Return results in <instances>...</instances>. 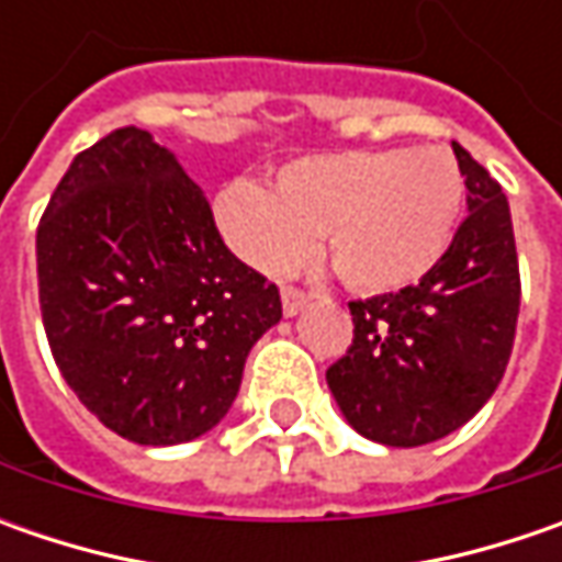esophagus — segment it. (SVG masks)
Returning a JSON list of instances; mask_svg holds the SVG:
<instances>
[{"instance_id":"1","label":"esophagus","mask_w":562,"mask_h":562,"mask_svg":"<svg viewBox=\"0 0 562 562\" xmlns=\"http://www.w3.org/2000/svg\"><path fill=\"white\" fill-rule=\"evenodd\" d=\"M281 303H284V315H296L310 303V291H303L296 284H284L281 288Z\"/></svg>"}]
</instances>
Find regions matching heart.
Wrapping results in <instances>:
<instances>
[{
  "mask_svg": "<svg viewBox=\"0 0 562 562\" xmlns=\"http://www.w3.org/2000/svg\"><path fill=\"white\" fill-rule=\"evenodd\" d=\"M463 171L443 146L344 149L284 162L269 187L237 178L215 193V225L247 266L284 271L322 234L344 284H416L441 262L463 212Z\"/></svg>",
  "mask_w": 562,
  "mask_h": 562,
  "instance_id": "heart-1",
  "label": "heart"
}]
</instances>
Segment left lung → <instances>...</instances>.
<instances>
[{
    "label": "left lung",
    "mask_w": 562,
    "mask_h": 562,
    "mask_svg": "<svg viewBox=\"0 0 562 562\" xmlns=\"http://www.w3.org/2000/svg\"><path fill=\"white\" fill-rule=\"evenodd\" d=\"M465 218L441 262L397 293L353 300V344L325 372L359 435L419 447L472 419L507 372L519 318V259L501 184L453 143Z\"/></svg>",
    "instance_id": "8db88e82"
}]
</instances>
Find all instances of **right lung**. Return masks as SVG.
<instances>
[{
	"instance_id": "add662e5",
	"label": "right lung",
	"mask_w": 562,
	"mask_h": 562,
	"mask_svg": "<svg viewBox=\"0 0 562 562\" xmlns=\"http://www.w3.org/2000/svg\"><path fill=\"white\" fill-rule=\"evenodd\" d=\"M55 366L105 428L165 447L218 425L281 293L225 247L205 193L146 131L77 153L36 225Z\"/></svg>"
}]
</instances>
